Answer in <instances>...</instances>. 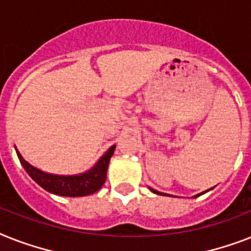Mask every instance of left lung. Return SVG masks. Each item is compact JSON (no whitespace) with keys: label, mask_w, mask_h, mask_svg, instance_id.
<instances>
[{"label":"left lung","mask_w":251,"mask_h":251,"mask_svg":"<svg viewBox=\"0 0 251 251\" xmlns=\"http://www.w3.org/2000/svg\"><path fill=\"white\" fill-rule=\"evenodd\" d=\"M151 191H152V192H154V193H157V195H165V193L157 192V191H153V189H151ZM165 196H168V195H165Z\"/></svg>","instance_id":"8db88e82"}]
</instances>
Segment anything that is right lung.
I'll return each instance as SVG.
<instances>
[{"instance_id":"add662e5","label":"right lung","mask_w":251,"mask_h":251,"mask_svg":"<svg viewBox=\"0 0 251 251\" xmlns=\"http://www.w3.org/2000/svg\"><path fill=\"white\" fill-rule=\"evenodd\" d=\"M113 152H115V146H112L103 154V157L98 161V164L91 170L85 174L72 175V176H62V175H52L41 172L28 164L18 151H16V154L28 175L48 192L59 195V196L79 197L91 195L101 188V185L104 184L105 178H107L108 165H109V160Z\"/></svg>"}]
</instances>
